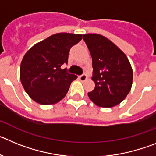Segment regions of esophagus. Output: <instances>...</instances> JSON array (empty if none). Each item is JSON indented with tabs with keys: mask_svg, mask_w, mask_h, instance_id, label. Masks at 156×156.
<instances>
[{
	"mask_svg": "<svg viewBox=\"0 0 156 156\" xmlns=\"http://www.w3.org/2000/svg\"><path fill=\"white\" fill-rule=\"evenodd\" d=\"M79 79H80V80L82 81V82H83V81H85L87 80V75L86 74H83V75L80 76Z\"/></svg>",
	"mask_w": 156,
	"mask_h": 156,
	"instance_id": "1",
	"label": "esophagus"
}]
</instances>
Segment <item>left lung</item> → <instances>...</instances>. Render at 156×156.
<instances>
[{"label":"left lung","instance_id":"1","mask_svg":"<svg viewBox=\"0 0 156 156\" xmlns=\"http://www.w3.org/2000/svg\"><path fill=\"white\" fill-rule=\"evenodd\" d=\"M83 39L92 58V80L95 83L88 96L102 108L119 104L130 91L133 83V70L127 57L104 36L87 34Z\"/></svg>","mask_w":156,"mask_h":156}]
</instances>
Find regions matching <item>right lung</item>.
Listing matches in <instances>:
<instances>
[{
  "label": "right lung",
  "instance_id": "1",
  "mask_svg": "<svg viewBox=\"0 0 156 156\" xmlns=\"http://www.w3.org/2000/svg\"><path fill=\"white\" fill-rule=\"evenodd\" d=\"M82 34L59 33L37 43L25 54L20 66V80L24 90L36 102L53 105L68 92L77 76L62 69L68 63L70 48Z\"/></svg>",
  "mask_w": 156,
  "mask_h": 156
}]
</instances>
